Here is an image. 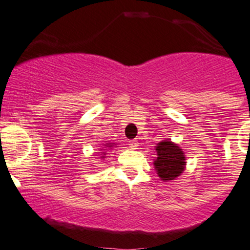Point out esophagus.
Masks as SVG:
<instances>
[{"label":"esophagus","mask_w":250,"mask_h":250,"mask_svg":"<svg viewBox=\"0 0 250 250\" xmlns=\"http://www.w3.org/2000/svg\"><path fill=\"white\" fill-rule=\"evenodd\" d=\"M139 143H138V140H131L130 143H128V145H130V147L132 148V150H137V148H138V146H139Z\"/></svg>","instance_id":"esophagus-1"}]
</instances>
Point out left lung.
I'll return each mask as SVG.
<instances>
[{"label": "left lung", "instance_id": "8db88e82", "mask_svg": "<svg viewBox=\"0 0 250 250\" xmlns=\"http://www.w3.org/2000/svg\"><path fill=\"white\" fill-rule=\"evenodd\" d=\"M157 157L153 167L163 182L175 181L184 172L187 167L186 153L181 146L170 139L162 140L156 145Z\"/></svg>", "mask_w": 250, "mask_h": 250}]
</instances>
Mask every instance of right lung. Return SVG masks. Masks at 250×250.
Masks as SVG:
<instances>
[{
    "label": "right lung",
    "instance_id": "1",
    "mask_svg": "<svg viewBox=\"0 0 250 250\" xmlns=\"http://www.w3.org/2000/svg\"><path fill=\"white\" fill-rule=\"evenodd\" d=\"M114 145H116V144H110V143H108V144H105V145H104V147H105V148H103V152H99V155H100V158H102V159H104V158H105V157H106V151H107V148H112V147H113L114 146ZM100 151H102V150H100Z\"/></svg>",
    "mask_w": 250,
    "mask_h": 250
}]
</instances>
